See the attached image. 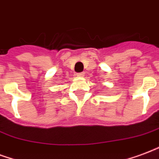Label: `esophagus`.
<instances>
[{
    "label": "esophagus",
    "instance_id": "esophagus-1",
    "mask_svg": "<svg viewBox=\"0 0 159 159\" xmlns=\"http://www.w3.org/2000/svg\"><path fill=\"white\" fill-rule=\"evenodd\" d=\"M77 75H78V76H80V77H83V76H84V72L78 73V74H77Z\"/></svg>",
    "mask_w": 159,
    "mask_h": 159
}]
</instances>
